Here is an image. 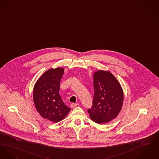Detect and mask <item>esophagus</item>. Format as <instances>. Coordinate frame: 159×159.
<instances>
[{
  "instance_id": "34e87169",
  "label": "esophagus",
  "mask_w": 159,
  "mask_h": 159,
  "mask_svg": "<svg viewBox=\"0 0 159 159\" xmlns=\"http://www.w3.org/2000/svg\"><path fill=\"white\" fill-rule=\"evenodd\" d=\"M77 106H78V104L77 103H72L70 105V107H71V108H74V107H76Z\"/></svg>"
}]
</instances>
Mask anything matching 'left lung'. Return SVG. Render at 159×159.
Returning a JSON list of instances; mask_svg holds the SVG:
<instances>
[{
  "label": "left lung",
  "mask_w": 159,
  "mask_h": 159,
  "mask_svg": "<svg viewBox=\"0 0 159 159\" xmlns=\"http://www.w3.org/2000/svg\"><path fill=\"white\" fill-rule=\"evenodd\" d=\"M94 95L93 106L88 110L91 119L98 124L109 122L117 117L124 102V91L116 78L108 70L93 74Z\"/></svg>",
  "instance_id": "1"
}]
</instances>
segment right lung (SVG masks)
Instances as JSON below:
<instances>
[{"label": "right lung", "instance_id": "add662e5", "mask_svg": "<svg viewBox=\"0 0 159 159\" xmlns=\"http://www.w3.org/2000/svg\"><path fill=\"white\" fill-rule=\"evenodd\" d=\"M64 72V68L60 67L48 69L37 80L33 89L36 110L43 118L53 123L62 120L70 111L59 92Z\"/></svg>", "mask_w": 159, "mask_h": 159}]
</instances>
